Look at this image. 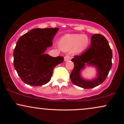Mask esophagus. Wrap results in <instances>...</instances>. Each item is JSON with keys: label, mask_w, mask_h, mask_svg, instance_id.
Here are the masks:
<instances>
[{"label": "esophagus", "mask_w": 124, "mask_h": 124, "mask_svg": "<svg viewBox=\"0 0 124 124\" xmlns=\"http://www.w3.org/2000/svg\"><path fill=\"white\" fill-rule=\"evenodd\" d=\"M70 59H71V58L70 57V56H69V55H66V56H65V58H64V61H65V62L70 61Z\"/></svg>", "instance_id": "34e87169"}]
</instances>
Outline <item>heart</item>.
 <instances>
[{"label":"heart","instance_id":"obj_1","mask_svg":"<svg viewBox=\"0 0 124 124\" xmlns=\"http://www.w3.org/2000/svg\"><path fill=\"white\" fill-rule=\"evenodd\" d=\"M89 44V38L86 35L66 34L61 38L59 45L65 51L72 49L73 54H78L85 50Z\"/></svg>","mask_w":124,"mask_h":124}]
</instances>
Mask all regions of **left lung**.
Segmentation results:
<instances>
[{
    "label": "left lung",
    "mask_w": 124,
    "mask_h": 124,
    "mask_svg": "<svg viewBox=\"0 0 124 124\" xmlns=\"http://www.w3.org/2000/svg\"><path fill=\"white\" fill-rule=\"evenodd\" d=\"M112 57L111 49L106 38L99 34H93L90 47L81 55L72 59L75 65L70 75L72 83L84 89H92L101 85L106 80L111 68ZM86 66L96 68V78L87 80L81 76V72Z\"/></svg>",
    "instance_id": "8db88e82"
}]
</instances>
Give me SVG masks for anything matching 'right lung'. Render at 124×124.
Wrapping results in <instances>:
<instances>
[{
	"mask_svg": "<svg viewBox=\"0 0 124 124\" xmlns=\"http://www.w3.org/2000/svg\"><path fill=\"white\" fill-rule=\"evenodd\" d=\"M58 28H34L19 38L13 52L14 66L25 83L34 86L45 85L51 80L55 66L62 56L52 57L45 52L52 45Z\"/></svg>",
	"mask_w": 124,
	"mask_h": 124,
	"instance_id": "1",
	"label": "right lung"
}]
</instances>
